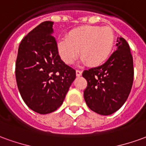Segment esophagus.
<instances>
[{
    "label": "esophagus",
    "instance_id": "obj_1",
    "mask_svg": "<svg viewBox=\"0 0 146 146\" xmlns=\"http://www.w3.org/2000/svg\"><path fill=\"white\" fill-rule=\"evenodd\" d=\"M81 74H82V71H80V70H76V76H81Z\"/></svg>",
    "mask_w": 146,
    "mask_h": 146
}]
</instances>
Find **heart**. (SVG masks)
<instances>
[{"label":"heart","mask_w":146,"mask_h":146,"mask_svg":"<svg viewBox=\"0 0 146 146\" xmlns=\"http://www.w3.org/2000/svg\"><path fill=\"white\" fill-rule=\"evenodd\" d=\"M115 45V34L109 27L81 26L68 32L66 39L58 43L59 56L67 65H72L80 50L82 62L96 67L105 62Z\"/></svg>","instance_id":"heart-1"}]
</instances>
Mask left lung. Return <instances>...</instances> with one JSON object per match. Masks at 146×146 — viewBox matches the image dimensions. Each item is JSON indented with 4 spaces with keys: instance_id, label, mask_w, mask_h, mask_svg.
Returning <instances> with one entry per match:
<instances>
[{
    "instance_id": "left-lung-1",
    "label": "left lung",
    "mask_w": 146,
    "mask_h": 146,
    "mask_svg": "<svg viewBox=\"0 0 146 146\" xmlns=\"http://www.w3.org/2000/svg\"><path fill=\"white\" fill-rule=\"evenodd\" d=\"M117 50L102 66L84 70L88 82L84 98L97 114L109 115L118 111L130 95L133 80V57L127 42L120 37Z\"/></svg>"
}]
</instances>
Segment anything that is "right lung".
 Instances as JSON below:
<instances>
[{
    "mask_svg": "<svg viewBox=\"0 0 146 146\" xmlns=\"http://www.w3.org/2000/svg\"><path fill=\"white\" fill-rule=\"evenodd\" d=\"M52 21L42 22L23 38L18 49L16 79L21 97L32 111L45 115L62 104L76 71L61 59Z\"/></svg>",
    "mask_w": 146,
    "mask_h": 146,
    "instance_id": "right-lung-1",
    "label": "right lung"
}]
</instances>
